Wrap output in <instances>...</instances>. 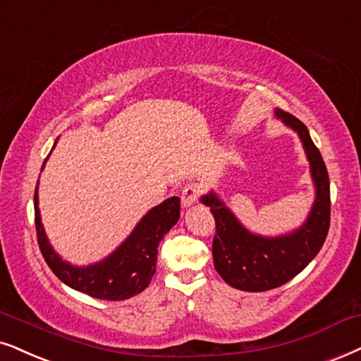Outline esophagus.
I'll return each mask as SVG.
<instances>
[{"instance_id": "1", "label": "esophagus", "mask_w": 361, "mask_h": 361, "mask_svg": "<svg viewBox=\"0 0 361 361\" xmlns=\"http://www.w3.org/2000/svg\"><path fill=\"white\" fill-rule=\"evenodd\" d=\"M200 193H202V185L198 183L185 185L183 191H181V203H183V207H191V204L198 200Z\"/></svg>"}]
</instances>
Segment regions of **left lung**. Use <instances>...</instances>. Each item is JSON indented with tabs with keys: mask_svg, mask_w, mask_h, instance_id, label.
<instances>
[{
	"mask_svg": "<svg viewBox=\"0 0 361 361\" xmlns=\"http://www.w3.org/2000/svg\"><path fill=\"white\" fill-rule=\"evenodd\" d=\"M275 115L298 133L310 161L317 196L307 221L288 235L268 238L246 230L216 193L202 196L216 225L214 268L228 285L243 291L273 290L295 278L320 252L330 228V180L325 161L298 118L280 108Z\"/></svg>",
	"mask_w": 361,
	"mask_h": 361,
	"instance_id": "obj_1",
	"label": "left lung"
}]
</instances>
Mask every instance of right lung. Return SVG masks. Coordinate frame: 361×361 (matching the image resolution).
I'll return each instance as SVG.
<instances>
[{
	"label": "right lung",
	"instance_id": "add662e5",
	"mask_svg": "<svg viewBox=\"0 0 361 361\" xmlns=\"http://www.w3.org/2000/svg\"><path fill=\"white\" fill-rule=\"evenodd\" d=\"M178 220H180V198L173 196L149 209L136 225L133 233L108 258L85 268L73 267L63 262L49 245L44 228L41 225L38 185L35 190V226L44 262L54 275L73 290L99 300L121 302L147 288L157 271L159 241L165 238Z\"/></svg>",
	"mask_w": 361,
	"mask_h": 361
}]
</instances>
